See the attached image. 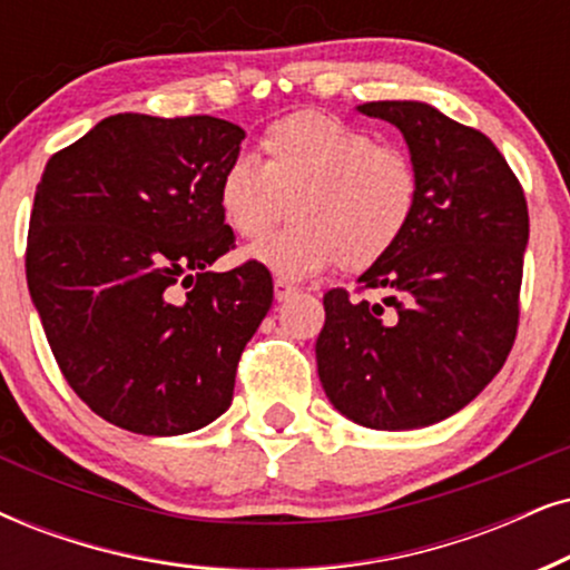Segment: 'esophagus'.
<instances>
[{"instance_id":"esophagus-1","label":"esophagus","mask_w":570,"mask_h":570,"mask_svg":"<svg viewBox=\"0 0 570 570\" xmlns=\"http://www.w3.org/2000/svg\"><path fill=\"white\" fill-rule=\"evenodd\" d=\"M273 292H276L278 302H284V299H289L292 294H297V286L289 284V281H284V278H276V284H273Z\"/></svg>"}]
</instances>
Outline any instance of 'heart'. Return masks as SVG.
<instances>
[{
  "mask_svg": "<svg viewBox=\"0 0 570 570\" xmlns=\"http://www.w3.org/2000/svg\"><path fill=\"white\" fill-rule=\"evenodd\" d=\"M261 147L263 163L239 155L223 168L218 207L226 226L252 244L292 215L294 226L249 252L281 278L315 276L334 263L371 268L415 218L413 157L334 115H286L265 128Z\"/></svg>",
  "mask_w": 570,
  "mask_h": 570,
  "instance_id": "1",
  "label": "heart"
}]
</instances>
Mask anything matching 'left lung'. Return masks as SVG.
I'll return each instance as SVG.
<instances>
[{
    "mask_svg": "<svg viewBox=\"0 0 570 570\" xmlns=\"http://www.w3.org/2000/svg\"><path fill=\"white\" fill-rule=\"evenodd\" d=\"M405 136L421 181L415 218L357 292L323 294L318 376L338 413L407 431L463 410L500 373L521 315L529 207L492 139L423 102H365Z\"/></svg>",
    "mask_w": 570,
    "mask_h": 570,
    "instance_id": "1",
    "label": "left lung"
}]
</instances>
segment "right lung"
<instances>
[{"mask_svg": "<svg viewBox=\"0 0 570 570\" xmlns=\"http://www.w3.org/2000/svg\"><path fill=\"white\" fill-rule=\"evenodd\" d=\"M242 139L213 115H110L36 186L26 278L47 342L78 397L134 434H189L226 413L271 309L263 263L210 271L234 247L218 181Z\"/></svg>", "mask_w": 570, "mask_h": 570, "instance_id": "obj_1", "label": "right lung"}]
</instances>
